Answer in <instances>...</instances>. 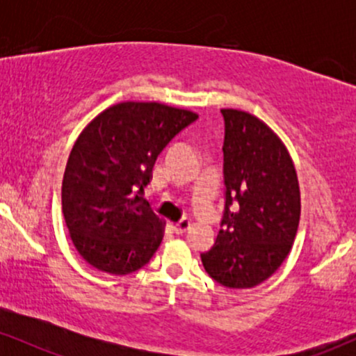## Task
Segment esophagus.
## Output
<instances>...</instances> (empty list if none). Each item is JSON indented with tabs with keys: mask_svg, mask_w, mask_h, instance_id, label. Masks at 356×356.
<instances>
[{
	"mask_svg": "<svg viewBox=\"0 0 356 356\" xmlns=\"http://www.w3.org/2000/svg\"><path fill=\"white\" fill-rule=\"evenodd\" d=\"M189 227H191V220L189 219H181L177 224H174L175 234H184V232L189 229Z\"/></svg>",
	"mask_w": 356,
	"mask_h": 356,
	"instance_id": "esophagus-1",
	"label": "esophagus"
}]
</instances>
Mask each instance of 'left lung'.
I'll use <instances>...</instances> for the list:
<instances>
[{
  "label": "left lung",
  "mask_w": 356,
  "mask_h": 356,
  "mask_svg": "<svg viewBox=\"0 0 356 356\" xmlns=\"http://www.w3.org/2000/svg\"><path fill=\"white\" fill-rule=\"evenodd\" d=\"M220 113L226 206L222 229L201 259L219 284L248 289L275 275L291 251L301 214L300 184L288 149L263 120L236 108Z\"/></svg>",
  "instance_id": "left-lung-1"
}]
</instances>
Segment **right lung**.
<instances>
[{
    "label": "right lung",
    "mask_w": 356,
    "mask_h": 356,
    "mask_svg": "<svg viewBox=\"0 0 356 356\" xmlns=\"http://www.w3.org/2000/svg\"><path fill=\"white\" fill-rule=\"evenodd\" d=\"M197 117L159 102H120L81 130L65 167L61 209L90 266L122 276L149 263L165 222L140 194L159 154Z\"/></svg>",
    "instance_id": "right-lung-1"
}]
</instances>
